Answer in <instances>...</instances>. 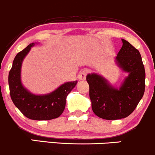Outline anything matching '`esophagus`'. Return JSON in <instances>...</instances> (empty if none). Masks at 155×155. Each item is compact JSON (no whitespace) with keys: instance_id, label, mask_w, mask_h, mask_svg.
Wrapping results in <instances>:
<instances>
[{"instance_id":"esophagus-1","label":"esophagus","mask_w":155,"mask_h":155,"mask_svg":"<svg viewBox=\"0 0 155 155\" xmlns=\"http://www.w3.org/2000/svg\"><path fill=\"white\" fill-rule=\"evenodd\" d=\"M87 73H88V72H87V70L81 71V72H80L79 75H78V78H79V79L81 80V81H84V80H86Z\"/></svg>"}]
</instances>
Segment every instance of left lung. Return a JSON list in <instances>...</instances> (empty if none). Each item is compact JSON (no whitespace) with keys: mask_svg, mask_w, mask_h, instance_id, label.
<instances>
[{"mask_svg":"<svg viewBox=\"0 0 155 155\" xmlns=\"http://www.w3.org/2000/svg\"><path fill=\"white\" fill-rule=\"evenodd\" d=\"M116 57L117 65L128 76L116 88L99 74L86 76L89 85L91 107L97 116L103 119L116 120L127 117L133 112L145 91V69L141 55L136 48L124 39Z\"/></svg>","mask_w":155,"mask_h":155,"instance_id":"left-lung-1","label":"left lung"}]
</instances>
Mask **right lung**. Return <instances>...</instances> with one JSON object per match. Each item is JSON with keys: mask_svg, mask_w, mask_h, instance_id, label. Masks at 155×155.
Segmentation results:
<instances>
[{"mask_svg": "<svg viewBox=\"0 0 155 155\" xmlns=\"http://www.w3.org/2000/svg\"><path fill=\"white\" fill-rule=\"evenodd\" d=\"M34 45V43L28 45L14 59L8 73L10 96L15 105L28 119L38 121L56 119L64 110L67 95L78 81L64 83L54 91L45 95H36L28 91L21 83V67L22 61Z\"/></svg>", "mask_w": 155, "mask_h": 155, "instance_id": "1", "label": "right lung"}]
</instances>
